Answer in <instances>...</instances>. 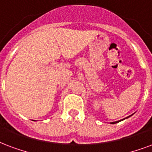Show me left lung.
Here are the masks:
<instances>
[{
  "mask_svg": "<svg viewBox=\"0 0 152 152\" xmlns=\"http://www.w3.org/2000/svg\"><path fill=\"white\" fill-rule=\"evenodd\" d=\"M130 116H131V115H130ZM130 116H128V117H126V118H129V117H130ZM117 123H118V121H117V122H113V123H111V124H117Z\"/></svg>",
  "mask_w": 152,
  "mask_h": 152,
  "instance_id": "1",
  "label": "left lung"
}]
</instances>
